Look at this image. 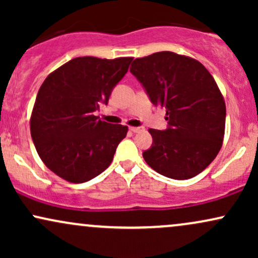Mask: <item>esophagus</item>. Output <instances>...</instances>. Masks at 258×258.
<instances>
[{"label": "esophagus", "mask_w": 258, "mask_h": 258, "mask_svg": "<svg viewBox=\"0 0 258 258\" xmlns=\"http://www.w3.org/2000/svg\"><path fill=\"white\" fill-rule=\"evenodd\" d=\"M130 131L133 133H139V132H143L144 131V127H130Z\"/></svg>", "instance_id": "1"}]
</instances>
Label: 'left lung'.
<instances>
[{
  "label": "left lung",
  "mask_w": 258,
  "mask_h": 258,
  "mask_svg": "<svg viewBox=\"0 0 258 258\" xmlns=\"http://www.w3.org/2000/svg\"><path fill=\"white\" fill-rule=\"evenodd\" d=\"M130 72L150 102L166 109V130H149L147 164L168 178L199 174L220 152L226 126V104L211 74L200 61L173 52L135 59Z\"/></svg>",
  "instance_id": "left-lung-1"
}]
</instances>
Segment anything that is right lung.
<instances>
[{
	"label": "right lung",
	"instance_id": "add662e5",
	"mask_svg": "<svg viewBox=\"0 0 258 258\" xmlns=\"http://www.w3.org/2000/svg\"><path fill=\"white\" fill-rule=\"evenodd\" d=\"M131 57L74 58L49 74L38 90L30 130L47 167L72 183H84L111 164L127 126L94 115L108 104L112 90L128 70Z\"/></svg>",
	"mask_w": 258,
	"mask_h": 258
}]
</instances>
